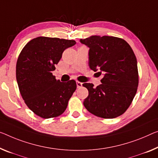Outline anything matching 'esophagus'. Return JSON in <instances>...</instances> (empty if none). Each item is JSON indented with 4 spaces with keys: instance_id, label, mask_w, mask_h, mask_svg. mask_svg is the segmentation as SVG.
<instances>
[{
    "instance_id": "esophagus-1",
    "label": "esophagus",
    "mask_w": 158,
    "mask_h": 158,
    "mask_svg": "<svg viewBox=\"0 0 158 158\" xmlns=\"http://www.w3.org/2000/svg\"><path fill=\"white\" fill-rule=\"evenodd\" d=\"M76 85H77V88H80V87H81L82 86V83L81 82H76Z\"/></svg>"
}]
</instances>
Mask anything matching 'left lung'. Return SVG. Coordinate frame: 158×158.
I'll return each mask as SVG.
<instances>
[{
    "label": "left lung",
    "instance_id": "obj_1",
    "mask_svg": "<svg viewBox=\"0 0 158 158\" xmlns=\"http://www.w3.org/2000/svg\"><path fill=\"white\" fill-rule=\"evenodd\" d=\"M89 47V66L99 71L102 84L83 83L88 96L83 104L87 110L99 117L113 118L127 111L137 92V60L131 47L121 38L92 36L80 40Z\"/></svg>",
    "mask_w": 158,
    "mask_h": 158
}]
</instances>
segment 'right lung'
<instances>
[{
	"label": "right lung",
	"mask_w": 158,
	"mask_h": 158,
	"mask_svg": "<svg viewBox=\"0 0 158 158\" xmlns=\"http://www.w3.org/2000/svg\"><path fill=\"white\" fill-rule=\"evenodd\" d=\"M74 40L39 37L23 48L16 64V79L25 102L35 114L44 118L56 117L66 110L76 89V82L56 79L52 71Z\"/></svg>",
	"instance_id": "1"
}]
</instances>
